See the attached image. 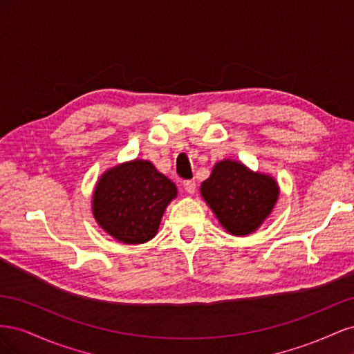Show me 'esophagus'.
I'll return each instance as SVG.
<instances>
[{"label":"esophagus","instance_id":"esophagus-1","mask_svg":"<svg viewBox=\"0 0 354 354\" xmlns=\"http://www.w3.org/2000/svg\"><path fill=\"white\" fill-rule=\"evenodd\" d=\"M183 187H185V190L187 192L189 195H194L195 192H196V183L194 180H186V181H183Z\"/></svg>","mask_w":354,"mask_h":354}]
</instances>
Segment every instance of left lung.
Here are the masks:
<instances>
[{
	"label": "left lung",
	"mask_w": 354,
	"mask_h": 354,
	"mask_svg": "<svg viewBox=\"0 0 354 354\" xmlns=\"http://www.w3.org/2000/svg\"><path fill=\"white\" fill-rule=\"evenodd\" d=\"M201 195L226 232L246 236L272 214L279 186L269 174L254 173L238 160L223 159L201 185Z\"/></svg>",
	"instance_id": "left-lung-1"
}]
</instances>
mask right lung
Masks as SVG:
<instances>
[{
  "label": "right lung",
  "instance_id": "add662e5",
  "mask_svg": "<svg viewBox=\"0 0 354 354\" xmlns=\"http://www.w3.org/2000/svg\"><path fill=\"white\" fill-rule=\"evenodd\" d=\"M176 196V185L152 162L134 159L102 174L93 194V216L121 243H145L158 233L165 208Z\"/></svg>",
  "mask_w": 354,
  "mask_h": 354
}]
</instances>
